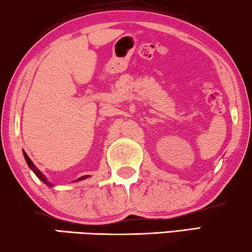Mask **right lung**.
Wrapping results in <instances>:
<instances>
[{"instance_id": "add662e5", "label": "right lung", "mask_w": 252, "mask_h": 252, "mask_svg": "<svg viewBox=\"0 0 252 252\" xmlns=\"http://www.w3.org/2000/svg\"><path fill=\"white\" fill-rule=\"evenodd\" d=\"M24 156H25V159H26V161H27V163H28V166L31 167V169H32V171H34L36 176H37V177L39 178V180H41L44 184L49 185V187H52V184H51L50 182H47V181H46V178L44 177V175H43V174L41 173V171H39L37 168H36L35 165H34V163H32V160L29 159V157L27 156V153H26V152H24ZM86 177H87V176H83V177H81V178H78L77 181H82V180H84V178H86Z\"/></svg>"}]
</instances>
